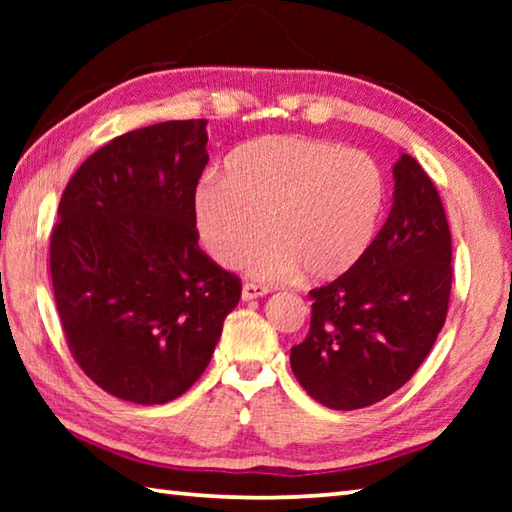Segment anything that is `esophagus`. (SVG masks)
<instances>
[{
  "mask_svg": "<svg viewBox=\"0 0 512 512\" xmlns=\"http://www.w3.org/2000/svg\"><path fill=\"white\" fill-rule=\"evenodd\" d=\"M268 293V287H264V284H253V282H246L244 289H241V298L244 300H257L262 298Z\"/></svg>",
  "mask_w": 512,
  "mask_h": 512,
  "instance_id": "esophagus-1",
  "label": "esophagus"
}]
</instances>
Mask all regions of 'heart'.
<instances>
[{
    "mask_svg": "<svg viewBox=\"0 0 512 512\" xmlns=\"http://www.w3.org/2000/svg\"><path fill=\"white\" fill-rule=\"evenodd\" d=\"M384 205L386 176L372 155L298 135L239 146L228 176L205 171L194 189L198 239L219 264H241L271 235L248 259L266 282L348 273L375 241Z\"/></svg>",
    "mask_w": 512,
    "mask_h": 512,
    "instance_id": "heart-1",
    "label": "heart"
}]
</instances>
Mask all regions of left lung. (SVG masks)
Returning <instances> with one entry per match:
<instances>
[{"instance_id":"1","label":"left lung","mask_w":512,"mask_h":512,"mask_svg":"<svg viewBox=\"0 0 512 512\" xmlns=\"http://www.w3.org/2000/svg\"><path fill=\"white\" fill-rule=\"evenodd\" d=\"M393 207L368 253L348 273L311 289L307 339L291 370L316 402L363 409L393 395L427 359L452 291L445 207L415 158L393 167Z\"/></svg>"}]
</instances>
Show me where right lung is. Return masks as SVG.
I'll return each mask as SVG.
<instances>
[{"mask_svg":"<svg viewBox=\"0 0 512 512\" xmlns=\"http://www.w3.org/2000/svg\"><path fill=\"white\" fill-rule=\"evenodd\" d=\"M207 121L119 135L69 180L49 266L69 352L103 391L164 404L203 375L241 282L198 248Z\"/></svg>","mask_w":512,"mask_h":512,"instance_id":"1","label":"right lung"}]
</instances>
